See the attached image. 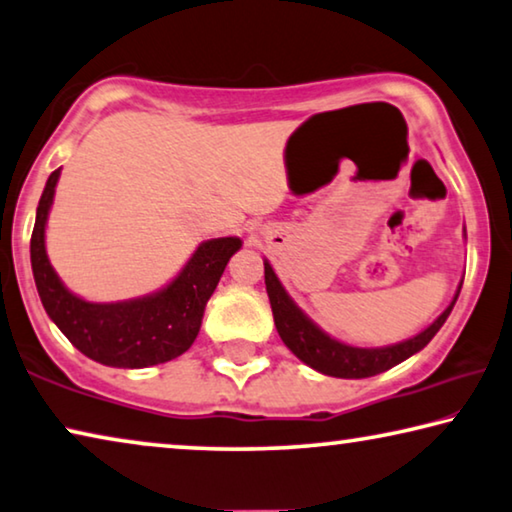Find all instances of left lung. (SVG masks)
Masks as SVG:
<instances>
[{
    "mask_svg": "<svg viewBox=\"0 0 512 512\" xmlns=\"http://www.w3.org/2000/svg\"><path fill=\"white\" fill-rule=\"evenodd\" d=\"M265 288L272 304L274 325H277L281 341L288 345L290 352H293L297 359H302L306 366L316 368V371L332 377H345V380H361V377H373L377 373H384L400 364V361L412 357L414 352L426 348L432 341V336L442 329L448 313H451L453 304L460 295L458 288L453 302L446 306L442 316L432 322L428 329H423L421 334L410 338V341L389 345V348H352V345H345L341 341H336V338L327 336L320 327L313 325V322L297 309L295 302L290 300L286 290H283L270 263H265Z\"/></svg>",
    "mask_w": 512,
    "mask_h": 512,
    "instance_id": "left-lung-1",
    "label": "left lung"
}]
</instances>
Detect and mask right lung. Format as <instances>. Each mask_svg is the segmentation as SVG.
Instances as JSON below:
<instances>
[{
    "mask_svg": "<svg viewBox=\"0 0 512 512\" xmlns=\"http://www.w3.org/2000/svg\"><path fill=\"white\" fill-rule=\"evenodd\" d=\"M59 171L47 178L31 233V270L47 316L82 355L98 364L144 368L180 357L199 334L203 309L229 258L242 247L240 238L203 242L160 293L116 304L84 302L59 281L45 254V222Z\"/></svg>",
    "mask_w": 512,
    "mask_h": 512,
    "instance_id": "add662e5",
    "label": "right lung"
}]
</instances>
